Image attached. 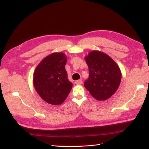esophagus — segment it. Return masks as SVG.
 Returning <instances> with one entry per match:
<instances>
[{
    "label": "esophagus",
    "instance_id": "1",
    "mask_svg": "<svg viewBox=\"0 0 149 149\" xmlns=\"http://www.w3.org/2000/svg\"><path fill=\"white\" fill-rule=\"evenodd\" d=\"M82 83H83V81H82V80H81V79L77 80V81H75V84H77V85H81Z\"/></svg>",
    "mask_w": 149,
    "mask_h": 149
}]
</instances>
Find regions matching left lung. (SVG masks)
<instances>
[{
	"label": "left lung",
	"mask_w": 149,
	"mask_h": 149,
	"mask_svg": "<svg viewBox=\"0 0 149 149\" xmlns=\"http://www.w3.org/2000/svg\"><path fill=\"white\" fill-rule=\"evenodd\" d=\"M89 76L84 86L97 101L110 98L119 88L122 73L118 64L106 53L93 50L84 57Z\"/></svg>",
	"instance_id": "obj_1"
}]
</instances>
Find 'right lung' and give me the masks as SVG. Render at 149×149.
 Returning a JSON list of instances; mask_svg holds the SVG:
<instances>
[{
	"mask_svg": "<svg viewBox=\"0 0 149 149\" xmlns=\"http://www.w3.org/2000/svg\"><path fill=\"white\" fill-rule=\"evenodd\" d=\"M66 61L64 53L55 52L45 57L35 70L34 88L42 100L49 104H61L71 91L73 84L68 79Z\"/></svg>",
	"mask_w": 149,
	"mask_h": 149,
	"instance_id": "1",
	"label": "right lung"
}]
</instances>
